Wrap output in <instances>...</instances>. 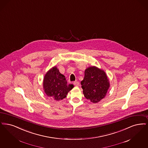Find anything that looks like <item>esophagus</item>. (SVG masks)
<instances>
[{"label": "esophagus", "instance_id": "34e87169", "mask_svg": "<svg viewBox=\"0 0 148 148\" xmlns=\"http://www.w3.org/2000/svg\"><path fill=\"white\" fill-rule=\"evenodd\" d=\"M73 84H74V85H75V86H76V87H78V86H79V83L78 81H75V82H73Z\"/></svg>", "mask_w": 148, "mask_h": 148}]
</instances>
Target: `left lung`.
<instances>
[{"label": "left lung", "mask_w": 148, "mask_h": 148, "mask_svg": "<svg viewBox=\"0 0 148 148\" xmlns=\"http://www.w3.org/2000/svg\"><path fill=\"white\" fill-rule=\"evenodd\" d=\"M81 84L84 96L93 103H98L104 98L110 87L106 72L95 66L85 70L84 77Z\"/></svg>", "instance_id": "1"}]
</instances>
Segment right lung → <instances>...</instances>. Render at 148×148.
<instances>
[{"label":"right lung","instance_id":"right-lung-1","mask_svg":"<svg viewBox=\"0 0 148 148\" xmlns=\"http://www.w3.org/2000/svg\"><path fill=\"white\" fill-rule=\"evenodd\" d=\"M72 84H67L64 75L58 67H52L45 75L43 79V88L45 94L54 100H62L73 88Z\"/></svg>","mask_w":148,"mask_h":148}]
</instances>
